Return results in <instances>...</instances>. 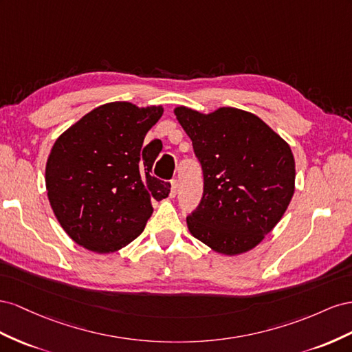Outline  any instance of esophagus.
<instances>
[{"instance_id":"obj_1","label":"esophagus","mask_w":352,"mask_h":352,"mask_svg":"<svg viewBox=\"0 0 352 352\" xmlns=\"http://www.w3.org/2000/svg\"><path fill=\"white\" fill-rule=\"evenodd\" d=\"M177 190H178V182H177V179H173V182H170L169 197H175L177 196Z\"/></svg>"}]
</instances>
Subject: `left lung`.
Instances as JSON below:
<instances>
[{"label":"left lung","mask_w":352,"mask_h":352,"mask_svg":"<svg viewBox=\"0 0 352 352\" xmlns=\"http://www.w3.org/2000/svg\"><path fill=\"white\" fill-rule=\"evenodd\" d=\"M179 125L204 170V196L187 227L223 255H239L263 242L295 192L290 146L256 115L219 107L208 115L179 106Z\"/></svg>","instance_id":"1"}]
</instances>
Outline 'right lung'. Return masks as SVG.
<instances>
[{
    "label": "right lung",
    "instance_id": "add662e5",
    "mask_svg": "<svg viewBox=\"0 0 352 352\" xmlns=\"http://www.w3.org/2000/svg\"><path fill=\"white\" fill-rule=\"evenodd\" d=\"M162 113V106L106 103L56 140L45 166L47 195L75 243L116 252L143 233L152 200L168 197L170 184L150 175L157 155L143 148Z\"/></svg>",
    "mask_w": 352,
    "mask_h": 352
}]
</instances>
